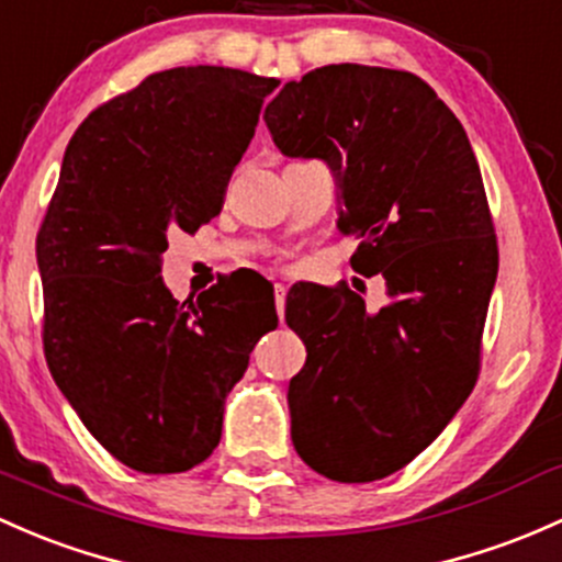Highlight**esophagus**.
<instances>
[{"label":"esophagus","mask_w":562,"mask_h":562,"mask_svg":"<svg viewBox=\"0 0 562 562\" xmlns=\"http://www.w3.org/2000/svg\"><path fill=\"white\" fill-rule=\"evenodd\" d=\"M276 294V311H279V318H283V305H286V286L283 283H273Z\"/></svg>","instance_id":"1"}]
</instances>
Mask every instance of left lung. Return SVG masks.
<instances>
[{"instance_id": "obj_1", "label": "left lung", "mask_w": 562, "mask_h": 562, "mask_svg": "<svg viewBox=\"0 0 562 562\" xmlns=\"http://www.w3.org/2000/svg\"><path fill=\"white\" fill-rule=\"evenodd\" d=\"M265 123L283 155L335 171L337 231L361 240L351 265L389 294L370 313L348 286L289 292L307 351L286 394L294 450L329 480H383L442 434L480 375L498 273L480 166L448 104L383 66L307 71Z\"/></svg>"}]
</instances>
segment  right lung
I'll list each match as a JSON object with an SVG mask.
<instances>
[{
  "instance_id": "right-lung-1",
  "label": "right lung",
  "mask_w": 562,
  "mask_h": 562,
  "mask_svg": "<svg viewBox=\"0 0 562 562\" xmlns=\"http://www.w3.org/2000/svg\"><path fill=\"white\" fill-rule=\"evenodd\" d=\"M279 88L225 66H177L114 95L66 147L37 233L50 375L86 428L125 467L177 474L222 437L233 385L276 305L238 276L173 300L160 279L168 233L222 211L233 168Z\"/></svg>"
}]
</instances>
